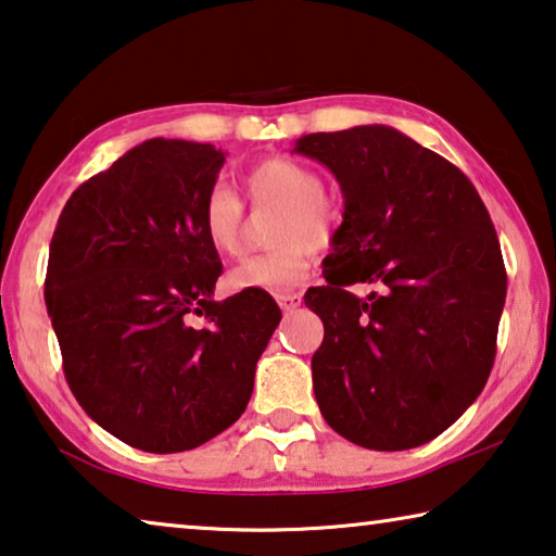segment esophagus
I'll use <instances>...</instances> for the list:
<instances>
[{"instance_id":"1","label":"esophagus","mask_w":556,"mask_h":556,"mask_svg":"<svg viewBox=\"0 0 556 556\" xmlns=\"http://www.w3.org/2000/svg\"><path fill=\"white\" fill-rule=\"evenodd\" d=\"M276 300H278L280 311L293 313V311H298L300 303H303V295H300V293H283V295H278Z\"/></svg>"}]
</instances>
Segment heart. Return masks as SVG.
<instances>
[{
    "instance_id": "heart-1",
    "label": "heart",
    "mask_w": 556,
    "mask_h": 556,
    "mask_svg": "<svg viewBox=\"0 0 556 556\" xmlns=\"http://www.w3.org/2000/svg\"><path fill=\"white\" fill-rule=\"evenodd\" d=\"M241 185L253 206H278L268 229L270 241L278 245L236 263L226 283L236 293L263 290L283 295L305 280L311 270V249H323L334 239L342 208L323 192L320 172L290 157L258 162L245 172ZM199 226L208 249L224 256L239 253L243 239V204L239 197L226 187H214L202 202Z\"/></svg>"
}]
</instances>
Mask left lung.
Returning <instances> with one entry per match:
<instances>
[{
  "instance_id": "1",
  "label": "left lung",
  "mask_w": 556,
  "mask_h": 556,
  "mask_svg": "<svg viewBox=\"0 0 556 556\" xmlns=\"http://www.w3.org/2000/svg\"><path fill=\"white\" fill-rule=\"evenodd\" d=\"M293 152L340 181L344 212L305 305L325 338L313 389L325 421L371 451H406L476 402L495 362L507 276L463 172L389 125L313 132ZM371 282L381 294L343 288Z\"/></svg>"
}]
</instances>
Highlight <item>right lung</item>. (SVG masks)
<instances>
[{
    "mask_svg": "<svg viewBox=\"0 0 556 556\" xmlns=\"http://www.w3.org/2000/svg\"><path fill=\"white\" fill-rule=\"evenodd\" d=\"M224 162L214 144L144 140L84 181L53 231L43 295L66 381L132 448L179 453L229 429L280 323L263 290L214 300L222 261L199 212Z\"/></svg>",
    "mask_w": 556,
    "mask_h": 556,
    "instance_id": "obj_1",
    "label": "right lung"
}]
</instances>
